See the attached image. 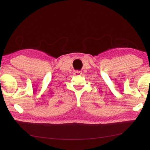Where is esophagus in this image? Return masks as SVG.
Segmentation results:
<instances>
[{"instance_id":"esophagus-1","label":"esophagus","mask_w":150,"mask_h":150,"mask_svg":"<svg viewBox=\"0 0 150 150\" xmlns=\"http://www.w3.org/2000/svg\"><path fill=\"white\" fill-rule=\"evenodd\" d=\"M82 74V72L81 71H74V74L76 76H79Z\"/></svg>"}]
</instances>
